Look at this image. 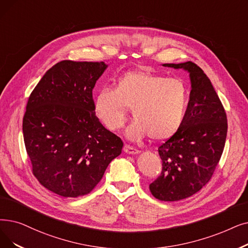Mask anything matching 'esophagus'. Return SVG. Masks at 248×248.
<instances>
[{"instance_id":"34e87169","label":"esophagus","mask_w":248,"mask_h":248,"mask_svg":"<svg viewBox=\"0 0 248 248\" xmlns=\"http://www.w3.org/2000/svg\"><path fill=\"white\" fill-rule=\"evenodd\" d=\"M124 151L126 153V154H132V155H135V154H138L140 153V151L130 145H124Z\"/></svg>"}]
</instances>
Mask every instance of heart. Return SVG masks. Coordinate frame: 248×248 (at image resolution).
Returning <instances> with one entry per match:
<instances>
[{
	"label": "heart",
	"instance_id": "b5f03b06",
	"mask_svg": "<svg viewBox=\"0 0 248 248\" xmlns=\"http://www.w3.org/2000/svg\"><path fill=\"white\" fill-rule=\"evenodd\" d=\"M187 87L179 78H167L148 70H133L121 75L114 88H103L95 96L94 112L100 123L117 132L130 117L127 136L164 141L180 128L187 107Z\"/></svg>",
	"mask_w": 248,
	"mask_h": 248
}]
</instances>
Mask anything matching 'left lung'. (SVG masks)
Returning a JSON list of instances; mask_svg holds the SVG:
<instances>
[{
	"mask_svg": "<svg viewBox=\"0 0 248 248\" xmlns=\"http://www.w3.org/2000/svg\"><path fill=\"white\" fill-rule=\"evenodd\" d=\"M189 72L191 90L177 133L158 148L161 174L149 186L153 197L174 202L195 195L212 178L227 136V115L203 71L192 62L164 63Z\"/></svg>",
	"mask_w": 248,
	"mask_h": 248,
	"instance_id": "1",
	"label": "left lung"
}]
</instances>
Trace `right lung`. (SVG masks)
Listing matches in <instances>:
<instances>
[{
  "mask_svg": "<svg viewBox=\"0 0 248 248\" xmlns=\"http://www.w3.org/2000/svg\"><path fill=\"white\" fill-rule=\"evenodd\" d=\"M106 67L103 62L62 61L28 98L22 128L32 173L61 197L88 195L122 153V139L94 112L92 91Z\"/></svg>",
  "mask_w": 248,
  "mask_h": 248,
  "instance_id": "add662e5",
  "label": "right lung"
}]
</instances>
